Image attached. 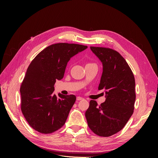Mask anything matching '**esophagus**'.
<instances>
[{
    "label": "esophagus",
    "mask_w": 158,
    "mask_h": 158,
    "mask_svg": "<svg viewBox=\"0 0 158 158\" xmlns=\"http://www.w3.org/2000/svg\"><path fill=\"white\" fill-rule=\"evenodd\" d=\"M76 99H77V101H81V100H82V99H83V98L81 97H77Z\"/></svg>",
    "instance_id": "esophagus-1"
}]
</instances>
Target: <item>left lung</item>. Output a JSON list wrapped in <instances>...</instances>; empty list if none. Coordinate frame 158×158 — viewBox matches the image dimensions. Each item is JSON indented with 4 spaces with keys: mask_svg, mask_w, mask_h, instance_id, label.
<instances>
[{
    "mask_svg": "<svg viewBox=\"0 0 158 158\" xmlns=\"http://www.w3.org/2000/svg\"><path fill=\"white\" fill-rule=\"evenodd\" d=\"M101 61L103 72L98 89H105L106 101L98 105L89 102L85 116L89 129L102 137L117 133L134 112L135 79L125 59L113 49L90 47Z\"/></svg>",
    "mask_w": 158,
    "mask_h": 158,
    "instance_id": "left-lung-1",
    "label": "left lung"
}]
</instances>
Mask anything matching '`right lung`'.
<instances>
[{"label":"right lung","instance_id":"add662e5","mask_svg":"<svg viewBox=\"0 0 158 158\" xmlns=\"http://www.w3.org/2000/svg\"><path fill=\"white\" fill-rule=\"evenodd\" d=\"M87 46L67 43L52 44L30 63L20 86L21 110L29 126L41 133L61 128L76 100L73 95L54 94L56 80L64 76L70 58Z\"/></svg>","mask_w":158,"mask_h":158}]
</instances>
